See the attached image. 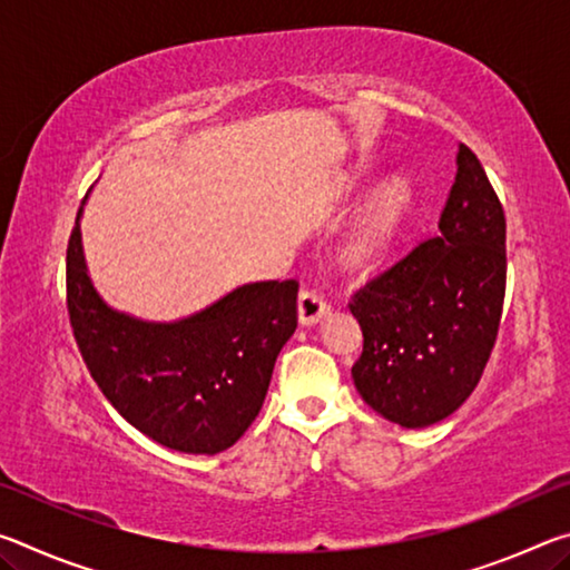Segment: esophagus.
<instances>
[{"mask_svg": "<svg viewBox=\"0 0 570 570\" xmlns=\"http://www.w3.org/2000/svg\"><path fill=\"white\" fill-rule=\"evenodd\" d=\"M330 298L320 292H308L304 288L302 294H298V322L312 326L322 320V316L330 312Z\"/></svg>", "mask_w": 570, "mask_h": 570, "instance_id": "obj_1", "label": "esophagus"}]
</instances>
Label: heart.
I'll return each instance as SVG.
<instances>
[{
  "instance_id": "b5f03b06",
  "label": "heart",
  "mask_w": 570,
  "mask_h": 570,
  "mask_svg": "<svg viewBox=\"0 0 570 570\" xmlns=\"http://www.w3.org/2000/svg\"><path fill=\"white\" fill-rule=\"evenodd\" d=\"M407 198L410 190L402 180H387L374 193V198L370 200V206H366L360 220V228H356V254L366 256L384 246V240L392 236L394 226L400 224Z\"/></svg>"
}]
</instances>
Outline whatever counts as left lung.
<instances>
[{"label":"left lung","mask_w":570,"mask_h":570,"mask_svg":"<svg viewBox=\"0 0 570 570\" xmlns=\"http://www.w3.org/2000/svg\"><path fill=\"white\" fill-rule=\"evenodd\" d=\"M505 210L475 153L460 146L438 234L352 294L364 346L362 400L402 428H428L465 402L493 352L505 298Z\"/></svg>","instance_id":"obj_1"}]
</instances>
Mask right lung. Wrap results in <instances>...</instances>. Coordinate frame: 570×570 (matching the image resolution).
<instances>
[{
    "label": "right lung",
    "mask_w": 570,
    "mask_h": 570,
    "mask_svg": "<svg viewBox=\"0 0 570 570\" xmlns=\"http://www.w3.org/2000/svg\"><path fill=\"white\" fill-rule=\"evenodd\" d=\"M296 278L258 282L190 320L138 322L95 294L77 220L67 240V314L82 362L135 430L178 452L216 455L256 420L296 330Z\"/></svg>",
    "instance_id": "obj_1"
}]
</instances>
